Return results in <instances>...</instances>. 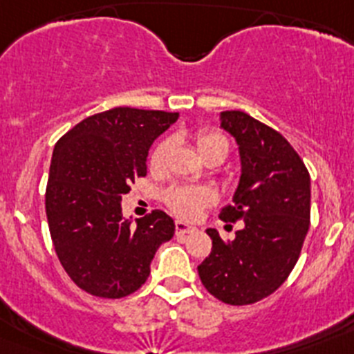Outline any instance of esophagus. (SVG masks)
<instances>
[{
    "label": "esophagus",
    "mask_w": 354,
    "mask_h": 354,
    "mask_svg": "<svg viewBox=\"0 0 354 354\" xmlns=\"http://www.w3.org/2000/svg\"><path fill=\"white\" fill-rule=\"evenodd\" d=\"M175 232L179 234H193V232H196V227H192V225H187L186 221H180V220H177L175 221Z\"/></svg>",
    "instance_id": "obj_1"
}]
</instances>
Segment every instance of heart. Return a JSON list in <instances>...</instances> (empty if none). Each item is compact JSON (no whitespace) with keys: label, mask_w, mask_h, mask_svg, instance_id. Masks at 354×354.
<instances>
[{"label":"heart","mask_w":354,"mask_h":354,"mask_svg":"<svg viewBox=\"0 0 354 354\" xmlns=\"http://www.w3.org/2000/svg\"><path fill=\"white\" fill-rule=\"evenodd\" d=\"M196 149L198 152H204L205 149L214 145L223 147L228 150V142L223 134L216 133L211 129H202L196 133L195 136ZM168 150H170V142L162 140L156 145V149L150 154V167L152 168H161L165 159H167ZM212 202V193L204 187H175L167 195V204L171 211L177 216L184 218V220H193L202 212L205 205Z\"/></svg>","instance_id":"b5f03b06"}]
</instances>
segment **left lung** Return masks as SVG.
Here are the masks:
<instances>
[{"mask_svg": "<svg viewBox=\"0 0 354 354\" xmlns=\"http://www.w3.org/2000/svg\"><path fill=\"white\" fill-rule=\"evenodd\" d=\"M220 127L239 147L241 175L225 221H245L236 239L216 228L209 257L198 266L205 289L228 305L261 301L296 266L310 227V175L282 134L245 111H221Z\"/></svg>", "mask_w": 354, "mask_h": 354, "instance_id": "1", "label": "left lung"}]
</instances>
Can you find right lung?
<instances>
[{
	"label": "right lung",
	"mask_w": 354,
	"mask_h": 354,
	"mask_svg": "<svg viewBox=\"0 0 354 354\" xmlns=\"http://www.w3.org/2000/svg\"><path fill=\"white\" fill-rule=\"evenodd\" d=\"M179 113L113 108L81 120L53 150L46 214L56 255L72 282L99 298H124L150 274V262L174 237L167 212L122 216V195L147 175L150 145Z\"/></svg>",
	"instance_id": "add662e5"
}]
</instances>
